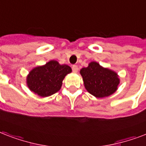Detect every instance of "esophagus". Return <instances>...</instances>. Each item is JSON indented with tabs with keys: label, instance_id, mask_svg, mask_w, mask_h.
I'll return each instance as SVG.
<instances>
[{
	"label": "esophagus",
	"instance_id": "1",
	"mask_svg": "<svg viewBox=\"0 0 146 146\" xmlns=\"http://www.w3.org/2000/svg\"><path fill=\"white\" fill-rule=\"evenodd\" d=\"M72 70H73V73H76L78 72V66H76V65H73V66H72Z\"/></svg>",
	"mask_w": 146,
	"mask_h": 146
}]
</instances>
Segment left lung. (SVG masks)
Wrapping results in <instances>:
<instances>
[{
    "label": "left lung",
    "instance_id": "obj_1",
    "mask_svg": "<svg viewBox=\"0 0 146 146\" xmlns=\"http://www.w3.org/2000/svg\"><path fill=\"white\" fill-rule=\"evenodd\" d=\"M83 84L88 92L98 98L111 96L118 89L120 78L115 71L92 61L80 70Z\"/></svg>",
    "mask_w": 146,
    "mask_h": 146
}]
</instances>
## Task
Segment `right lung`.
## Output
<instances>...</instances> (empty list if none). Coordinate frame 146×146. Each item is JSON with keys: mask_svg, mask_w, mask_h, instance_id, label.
Listing matches in <instances>:
<instances>
[{"mask_svg": "<svg viewBox=\"0 0 146 146\" xmlns=\"http://www.w3.org/2000/svg\"><path fill=\"white\" fill-rule=\"evenodd\" d=\"M72 69L66 64H60L51 60L42 66L32 69L26 76V85L31 91L40 97H48L59 91L63 80Z\"/></svg>", "mask_w": 146, "mask_h": 146, "instance_id": "obj_1", "label": "right lung"}]
</instances>
